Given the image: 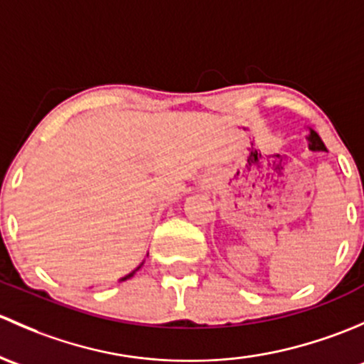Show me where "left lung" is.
Wrapping results in <instances>:
<instances>
[{
  "label": "left lung",
  "instance_id": "left-lung-1",
  "mask_svg": "<svg viewBox=\"0 0 364 364\" xmlns=\"http://www.w3.org/2000/svg\"><path fill=\"white\" fill-rule=\"evenodd\" d=\"M306 140H309L310 151H326V147H324V144H322L321 136L314 129H310V134L306 136Z\"/></svg>",
  "mask_w": 364,
  "mask_h": 364
}]
</instances>
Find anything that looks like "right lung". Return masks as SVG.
I'll return each mask as SVG.
<instances>
[{
	"mask_svg": "<svg viewBox=\"0 0 364 364\" xmlns=\"http://www.w3.org/2000/svg\"><path fill=\"white\" fill-rule=\"evenodd\" d=\"M140 266H141V264H140ZM140 266H138V268H136V269H140ZM136 269H134V272H136ZM134 272H131V273H129V275L122 277V279H121V280H126V279H129V277H133V275H134Z\"/></svg>",
	"mask_w": 364,
	"mask_h": 364,
	"instance_id": "add662e5",
	"label": "right lung"
}]
</instances>
